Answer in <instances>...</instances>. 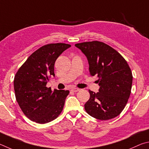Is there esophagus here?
I'll return each instance as SVG.
<instances>
[{"instance_id": "34e87169", "label": "esophagus", "mask_w": 149, "mask_h": 149, "mask_svg": "<svg viewBox=\"0 0 149 149\" xmlns=\"http://www.w3.org/2000/svg\"><path fill=\"white\" fill-rule=\"evenodd\" d=\"M71 90L73 91V92H79L80 89H79V88H72Z\"/></svg>"}]
</instances>
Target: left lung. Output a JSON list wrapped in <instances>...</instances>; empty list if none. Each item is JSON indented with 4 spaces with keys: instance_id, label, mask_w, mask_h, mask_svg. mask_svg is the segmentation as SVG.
<instances>
[{
    "instance_id": "left-lung-1",
    "label": "left lung",
    "mask_w": 149,
    "mask_h": 149,
    "mask_svg": "<svg viewBox=\"0 0 149 149\" xmlns=\"http://www.w3.org/2000/svg\"><path fill=\"white\" fill-rule=\"evenodd\" d=\"M86 56L91 76L99 78L97 93L89 90L84 105L86 113L101 120L117 116L123 111L131 93L133 76L125 59L107 44L100 41L75 44Z\"/></svg>"
}]
</instances>
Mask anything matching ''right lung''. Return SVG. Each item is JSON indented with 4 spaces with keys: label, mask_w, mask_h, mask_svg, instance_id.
Masks as SVG:
<instances>
[{
    "label": "right lung",
    "mask_w": 149,
    "mask_h": 149,
    "mask_svg": "<svg viewBox=\"0 0 149 149\" xmlns=\"http://www.w3.org/2000/svg\"><path fill=\"white\" fill-rule=\"evenodd\" d=\"M65 43L49 44L31 55L15 75L14 87L18 105L25 115L38 124H46L58 117L63 109L69 90L52 91L46 84L55 76L54 64L65 49Z\"/></svg>",
    "instance_id": "obj_1"
}]
</instances>
